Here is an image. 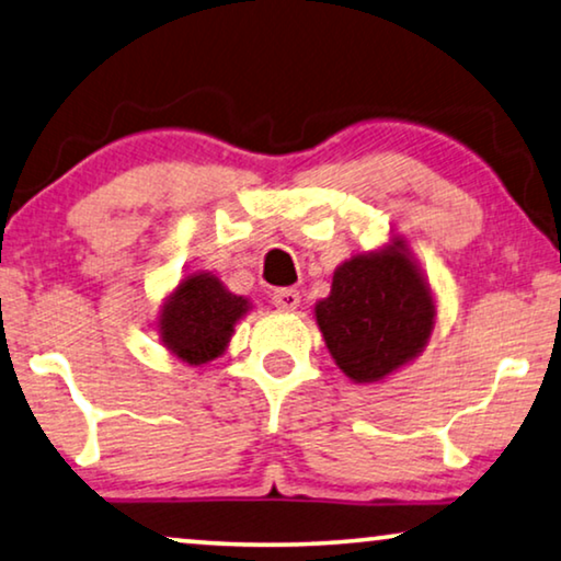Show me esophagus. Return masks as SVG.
Wrapping results in <instances>:
<instances>
[{"label":"esophagus","instance_id":"esophagus-1","mask_svg":"<svg viewBox=\"0 0 561 561\" xmlns=\"http://www.w3.org/2000/svg\"><path fill=\"white\" fill-rule=\"evenodd\" d=\"M273 306L280 311H296L301 306V294L296 288H280L273 294Z\"/></svg>","mask_w":561,"mask_h":561}]
</instances>
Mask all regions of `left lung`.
Here are the masks:
<instances>
[{"mask_svg": "<svg viewBox=\"0 0 561 561\" xmlns=\"http://www.w3.org/2000/svg\"><path fill=\"white\" fill-rule=\"evenodd\" d=\"M313 317L336 367L370 386L411 365L432 340L436 298L401 234L336 265Z\"/></svg>", "mask_w": 561, "mask_h": 561, "instance_id": "left-lung-1", "label": "left lung"}]
</instances>
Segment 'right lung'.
<instances>
[{
  "mask_svg": "<svg viewBox=\"0 0 561 561\" xmlns=\"http://www.w3.org/2000/svg\"><path fill=\"white\" fill-rule=\"evenodd\" d=\"M250 298L229 290L219 275L196 271L183 275L163 298L156 332L160 344L181 363L202 367L225 355L237 321L248 317Z\"/></svg>",
  "mask_w": 561,
  "mask_h": 561,
  "instance_id": "1",
  "label": "right lung"
}]
</instances>
